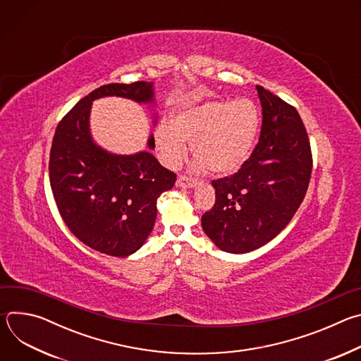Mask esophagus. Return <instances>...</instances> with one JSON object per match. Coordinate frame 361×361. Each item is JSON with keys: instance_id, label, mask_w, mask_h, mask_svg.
Here are the masks:
<instances>
[{"instance_id": "esophagus-1", "label": "esophagus", "mask_w": 361, "mask_h": 361, "mask_svg": "<svg viewBox=\"0 0 361 361\" xmlns=\"http://www.w3.org/2000/svg\"><path fill=\"white\" fill-rule=\"evenodd\" d=\"M177 185L178 187H194V185H197V180H194V178H191V177H188V176H185V174H181L178 178H177Z\"/></svg>"}]
</instances>
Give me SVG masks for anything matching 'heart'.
<instances>
[{"label":"heart","mask_w":361,"mask_h":361,"mask_svg":"<svg viewBox=\"0 0 361 361\" xmlns=\"http://www.w3.org/2000/svg\"><path fill=\"white\" fill-rule=\"evenodd\" d=\"M260 130V113L250 99L207 101L181 111L173 124H163L156 133L164 161L180 166L188 152L185 140L200 167L217 174L237 171L250 157Z\"/></svg>","instance_id":"obj_1"}]
</instances>
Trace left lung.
I'll use <instances>...</instances> for the list:
<instances>
[{
	"label": "left lung",
	"instance_id": "1",
	"mask_svg": "<svg viewBox=\"0 0 361 361\" xmlns=\"http://www.w3.org/2000/svg\"><path fill=\"white\" fill-rule=\"evenodd\" d=\"M260 140L241 169L213 180L216 202L201 217L214 244L248 252L273 240L293 219L308 188L313 154L298 111L262 85Z\"/></svg>",
	"mask_w": 361,
	"mask_h": 361
}]
</instances>
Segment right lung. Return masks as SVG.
I'll return each instance as SVG.
<instances>
[{
  "mask_svg": "<svg viewBox=\"0 0 361 361\" xmlns=\"http://www.w3.org/2000/svg\"><path fill=\"white\" fill-rule=\"evenodd\" d=\"M118 95L152 101V82L106 84L91 91L63 117L49 151V184L70 231L88 247L113 257L135 252L157 217V198L177 176L152 154L114 156L97 147L88 116L95 98ZM154 147V138L148 140Z\"/></svg>",
  "mask_w": 361,
  "mask_h": 361,
  "instance_id": "add662e5",
  "label": "right lung"
}]
</instances>
